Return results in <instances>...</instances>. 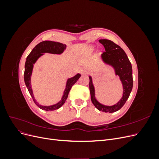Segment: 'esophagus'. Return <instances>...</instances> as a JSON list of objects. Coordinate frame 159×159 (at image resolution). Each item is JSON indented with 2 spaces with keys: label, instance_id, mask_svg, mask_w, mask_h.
Wrapping results in <instances>:
<instances>
[{
  "label": "esophagus",
  "instance_id": "obj_1",
  "mask_svg": "<svg viewBox=\"0 0 159 159\" xmlns=\"http://www.w3.org/2000/svg\"><path fill=\"white\" fill-rule=\"evenodd\" d=\"M88 71V70L86 68H81L80 70V72L81 74H87Z\"/></svg>",
  "mask_w": 159,
  "mask_h": 159
}]
</instances>
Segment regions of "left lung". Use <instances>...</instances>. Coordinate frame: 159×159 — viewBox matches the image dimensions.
Instances as JSON below:
<instances>
[{
    "instance_id": "1",
    "label": "left lung",
    "mask_w": 159,
    "mask_h": 159,
    "mask_svg": "<svg viewBox=\"0 0 159 159\" xmlns=\"http://www.w3.org/2000/svg\"><path fill=\"white\" fill-rule=\"evenodd\" d=\"M99 42L102 44L105 51L102 54L105 63L113 67L115 74L119 76L123 87V95L119 102L112 106H106L99 103L95 98V89L92 79L89 76V90L91 100L95 107L101 111L105 113H113L121 109L127 102L131 92L133 85L132 66L127 54L121 47L109 40L102 39Z\"/></svg>"
}]
</instances>
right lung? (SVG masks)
I'll return each instance as SVG.
<instances>
[{"label": "right lung", "mask_w": 159, "mask_h": 159, "mask_svg": "<svg viewBox=\"0 0 159 159\" xmlns=\"http://www.w3.org/2000/svg\"><path fill=\"white\" fill-rule=\"evenodd\" d=\"M66 46L65 44H61V43L60 42H56L53 41H43L40 42L39 44H37L34 48L33 50L30 53L29 55L26 58V61L25 63V74H24L25 82L28 91H29L30 95L32 96L33 101L34 102L37 106L39 107L42 110L54 111L61 107L62 105L64 104L67 98H68V96L71 87L76 81L79 80L81 76L80 74H78L74 77H73V78H71L68 80L66 84V87L64 92V95L61 98V100L55 105H50V106H43V105H40L38 104L36 102L34 98L30 81V77L32 75L34 64L36 60L39 58L41 56L44 54V53L60 54L64 51V50L66 49Z\"/></svg>", "instance_id": "1"}]
</instances>
